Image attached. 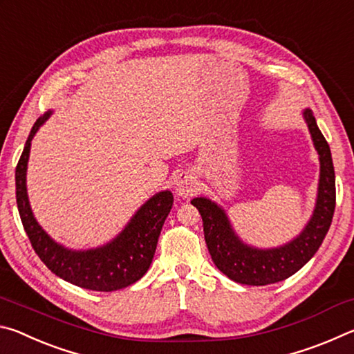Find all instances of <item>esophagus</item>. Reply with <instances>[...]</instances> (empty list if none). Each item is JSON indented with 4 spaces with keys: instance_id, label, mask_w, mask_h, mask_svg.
Returning a JSON list of instances; mask_svg holds the SVG:
<instances>
[{
    "instance_id": "1",
    "label": "esophagus",
    "mask_w": 354,
    "mask_h": 354,
    "mask_svg": "<svg viewBox=\"0 0 354 354\" xmlns=\"http://www.w3.org/2000/svg\"><path fill=\"white\" fill-rule=\"evenodd\" d=\"M198 179L189 171L179 173L175 179V194L179 198H190L192 195H195L196 192H198Z\"/></svg>"
}]
</instances>
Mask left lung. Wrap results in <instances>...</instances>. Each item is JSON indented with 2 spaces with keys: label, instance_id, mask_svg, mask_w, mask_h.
Segmentation results:
<instances>
[{
  "label": "left lung",
  "instance_id": "obj_1",
  "mask_svg": "<svg viewBox=\"0 0 354 354\" xmlns=\"http://www.w3.org/2000/svg\"><path fill=\"white\" fill-rule=\"evenodd\" d=\"M308 124L315 151L319 153L320 178L313 215L297 237L274 248H257L245 243L232 227L230 217L217 203L198 196L190 203L203 218V231L215 266L239 284L267 286L284 281L310 261L331 226L335 207V176L328 142L317 127L313 112L306 109Z\"/></svg>",
  "mask_w": 354,
  "mask_h": 354
}]
</instances>
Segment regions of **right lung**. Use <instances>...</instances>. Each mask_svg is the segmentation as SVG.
Masks as SVG:
<instances>
[{
  "mask_svg": "<svg viewBox=\"0 0 354 354\" xmlns=\"http://www.w3.org/2000/svg\"><path fill=\"white\" fill-rule=\"evenodd\" d=\"M51 111L37 118L15 169V194L20 218L40 261L67 283L97 292L124 289L139 281L151 266L162 225L173 206L170 190L153 195L137 209L118 234L97 248L71 250L57 243L35 220L28 198L26 171L31 142Z\"/></svg>",
  "mask_w": 354,
  "mask_h": 354,
  "instance_id": "obj_1",
  "label": "right lung"
}]
</instances>
